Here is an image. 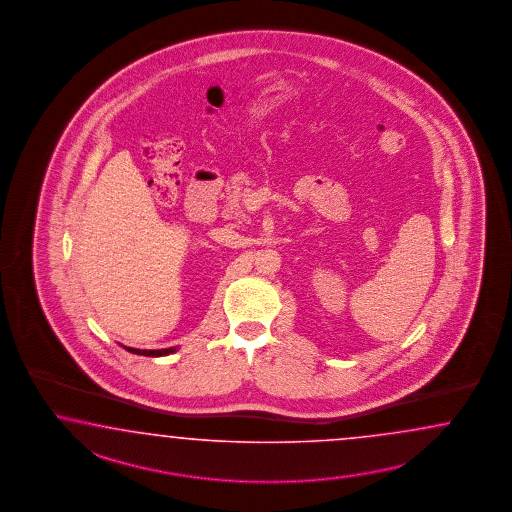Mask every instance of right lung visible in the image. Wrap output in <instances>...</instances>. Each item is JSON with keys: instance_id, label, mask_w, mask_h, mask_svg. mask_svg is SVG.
Here are the masks:
<instances>
[{"instance_id": "1", "label": "right lung", "mask_w": 512, "mask_h": 512, "mask_svg": "<svg viewBox=\"0 0 512 512\" xmlns=\"http://www.w3.org/2000/svg\"><path fill=\"white\" fill-rule=\"evenodd\" d=\"M128 352L132 354H138V356H151V358H160V356H169L173 352H177V346H171V348H162V350H139V348H130L125 346Z\"/></svg>"}]
</instances>
